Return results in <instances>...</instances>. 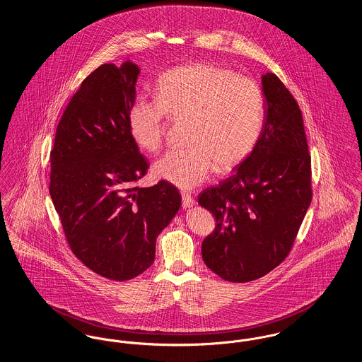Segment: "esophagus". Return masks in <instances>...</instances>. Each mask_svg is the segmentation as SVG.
I'll use <instances>...</instances> for the list:
<instances>
[{
  "label": "esophagus",
  "mask_w": 362,
  "mask_h": 362,
  "mask_svg": "<svg viewBox=\"0 0 362 362\" xmlns=\"http://www.w3.org/2000/svg\"><path fill=\"white\" fill-rule=\"evenodd\" d=\"M182 205H183L185 209H189V207L195 205V201L191 197V194H189V192H182Z\"/></svg>",
  "instance_id": "1"
}]
</instances>
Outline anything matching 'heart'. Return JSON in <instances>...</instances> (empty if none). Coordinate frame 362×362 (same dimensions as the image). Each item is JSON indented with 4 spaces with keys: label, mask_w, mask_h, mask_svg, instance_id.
<instances>
[{
    "label": "heart",
    "mask_w": 362,
    "mask_h": 362,
    "mask_svg": "<svg viewBox=\"0 0 362 362\" xmlns=\"http://www.w3.org/2000/svg\"><path fill=\"white\" fill-rule=\"evenodd\" d=\"M155 100L137 99L129 111L133 141L146 152L163 145L165 114L187 119V149L170 151L153 165L156 177L189 189L211 171L239 165L258 142L263 99L250 78L210 62H194L165 71L156 83Z\"/></svg>",
    "instance_id": "heart-1"
}]
</instances>
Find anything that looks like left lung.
<instances>
[{
    "mask_svg": "<svg viewBox=\"0 0 362 362\" xmlns=\"http://www.w3.org/2000/svg\"><path fill=\"white\" fill-rule=\"evenodd\" d=\"M263 124L251 153L198 204L216 218L202 243L207 267L250 282L284 262L310 205V156L303 114L274 73L262 76Z\"/></svg>",
    "mask_w": 362,
    "mask_h": 362,
    "instance_id": "obj_1",
    "label": "left lung"
}]
</instances>
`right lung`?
I'll return each instance as SVG.
<instances>
[{
  "mask_svg": "<svg viewBox=\"0 0 362 362\" xmlns=\"http://www.w3.org/2000/svg\"><path fill=\"white\" fill-rule=\"evenodd\" d=\"M139 71L130 59L92 71L58 123L50 155V195L73 254L114 281L153 263L156 239L182 205L165 180L134 186L149 167L129 130Z\"/></svg>",
  "mask_w": 362,
  "mask_h": 362,
  "instance_id": "right-lung-1",
  "label": "right lung"
}]
</instances>
